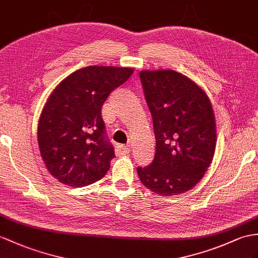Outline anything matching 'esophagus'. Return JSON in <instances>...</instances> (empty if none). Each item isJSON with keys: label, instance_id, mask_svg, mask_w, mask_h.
Masks as SVG:
<instances>
[{"label": "esophagus", "instance_id": "1", "mask_svg": "<svg viewBox=\"0 0 258 258\" xmlns=\"http://www.w3.org/2000/svg\"><path fill=\"white\" fill-rule=\"evenodd\" d=\"M116 153L118 155H125L130 153V147L129 146H122V144H118L116 147Z\"/></svg>", "mask_w": 258, "mask_h": 258}]
</instances>
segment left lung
<instances>
[{"instance_id": "1", "label": "left lung", "mask_w": 258, "mask_h": 258, "mask_svg": "<svg viewBox=\"0 0 258 258\" xmlns=\"http://www.w3.org/2000/svg\"><path fill=\"white\" fill-rule=\"evenodd\" d=\"M153 119L155 155L138 167L141 183L161 196H175L196 186L215 155L217 133L207 94L173 70L140 72Z\"/></svg>"}]
</instances>
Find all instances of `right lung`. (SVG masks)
<instances>
[{
	"instance_id": "right-lung-1",
	"label": "right lung",
	"mask_w": 258,
	"mask_h": 258,
	"mask_svg": "<svg viewBox=\"0 0 258 258\" xmlns=\"http://www.w3.org/2000/svg\"><path fill=\"white\" fill-rule=\"evenodd\" d=\"M134 69L92 66L55 87L42 109L38 146L43 163L60 183L84 187L102 179L115 158L106 137L102 107Z\"/></svg>"
}]
</instances>
